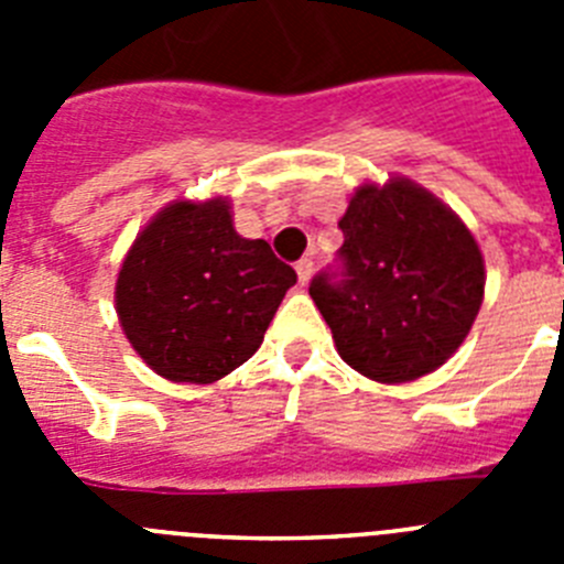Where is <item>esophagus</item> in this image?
I'll return each instance as SVG.
<instances>
[{
  "label": "esophagus",
  "mask_w": 564,
  "mask_h": 564,
  "mask_svg": "<svg viewBox=\"0 0 564 564\" xmlns=\"http://www.w3.org/2000/svg\"><path fill=\"white\" fill-rule=\"evenodd\" d=\"M296 273H299V282H302V285H307V282H311V273H313V259L311 257L299 259Z\"/></svg>",
  "instance_id": "esophagus-1"
}]
</instances>
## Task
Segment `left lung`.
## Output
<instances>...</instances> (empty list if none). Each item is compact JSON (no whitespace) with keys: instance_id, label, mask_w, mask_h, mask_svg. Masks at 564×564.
<instances>
[{"instance_id":"left-lung-1","label":"left lung","mask_w":564,"mask_h":564,"mask_svg":"<svg viewBox=\"0 0 564 564\" xmlns=\"http://www.w3.org/2000/svg\"><path fill=\"white\" fill-rule=\"evenodd\" d=\"M338 228L336 262L311 279L338 356L381 383L437 370L482 302L486 271L471 231L410 181L358 188Z\"/></svg>"}]
</instances>
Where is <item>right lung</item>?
I'll use <instances>...</instances> for the list:
<instances>
[{"instance_id":"1","label":"right lung","mask_w":564,"mask_h":564,"mask_svg":"<svg viewBox=\"0 0 564 564\" xmlns=\"http://www.w3.org/2000/svg\"><path fill=\"white\" fill-rule=\"evenodd\" d=\"M296 271L239 237L226 200L174 203L134 239L115 302L132 347L169 381H220L246 364Z\"/></svg>"}]
</instances>
